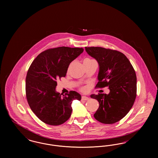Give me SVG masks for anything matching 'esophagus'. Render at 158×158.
<instances>
[{"label": "esophagus", "mask_w": 158, "mask_h": 158, "mask_svg": "<svg viewBox=\"0 0 158 158\" xmlns=\"http://www.w3.org/2000/svg\"><path fill=\"white\" fill-rule=\"evenodd\" d=\"M89 99V98L86 97V96H82V100H83V101H88Z\"/></svg>", "instance_id": "1"}]
</instances>
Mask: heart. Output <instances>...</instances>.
I'll return each mask as SVG.
<instances>
[{
    "label": "heart",
    "instance_id": "heart-1",
    "mask_svg": "<svg viewBox=\"0 0 158 158\" xmlns=\"http://www.w3.org/2000/svg\"><path fill=\"white\" fill-rule=\"evenodd\" d=\"M94 61V60H90V59H86V60H84V61ZM81 90L83 92H86V90H88V89L86 87H83L81 88Z\"/></svg>",
    "mask_w": 158,
    "mask_h": 158
}]
</instances>
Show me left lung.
Listing matches in <instances>:
<instances>
[{
	"mask_svg": "<svg viewBox=\"0 0 158 158\" xmlns=\"http://www.w3.org/2000/svg\"><path fill=\"white\" fill-rule=\"evenodd\" d=\"M87 53L97 61L98 82L96 88L108 86V94L92 95L99 106L94 116L104 124L121 120L134 104L137 92L135 71L127 57L120 52L99 47H85Z\"/></svg>",
	"mask_w": 158,
	"mask_h": 158,
	"instance_id": "8db88e82",
	"label": "left lung"
}]
</instances>
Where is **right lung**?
Wrapping results in <instances>:
<instances>
[{
    "instance_id": "add662e5",
    "label": "right lung",
    "mask_w": 158,
    "mask_h": 158,
    "mask_svg": "<svg viewBox=\"0 0 158 158\" xmlns=\"http://www.w3.org/2000/svg\"><path fill=\"white\" fill-rule=\"evenodd\" d=\"M83 52V48H51L40 53L31 63L26 77V97L31 110L45 124H63L71 116L73 101L81 99L76 91L62 96L56 88L57 79L66 76L70 63Z\"/></svg>"
}]
</instances>
